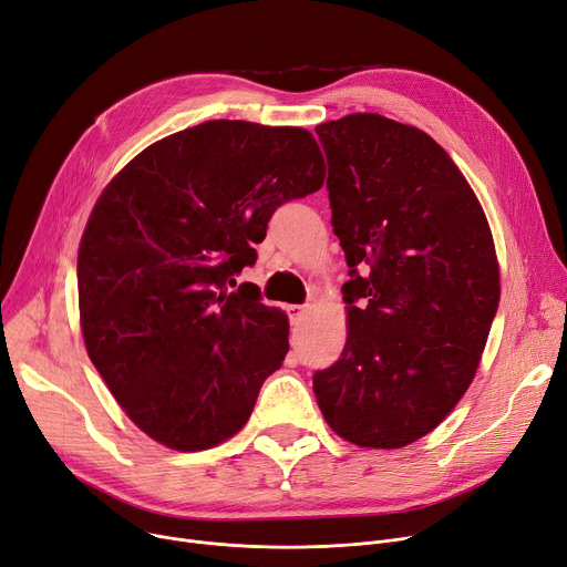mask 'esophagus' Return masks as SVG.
<instances>
[{"instance_id":"esophagus-1","label":"esophagus","mask_w":567,"mask_h":567,"mask_svg":"<svg viewBox=\"0 0 567 567\" xmlns=\"http://www.w3.org/2000/svg\"><path fill=\"white\" fill-rule=\"evenodd\" d=\"M285 310H287V315H289L291 323H299V321L306 317V312H308V308H306V306H287Z\"/></svg>"}]
</instances>
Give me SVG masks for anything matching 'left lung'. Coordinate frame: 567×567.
I'll return each instance as SVG.
<instances>
[{
    "label": "left lung",
    "mask_w": 567,
    "mask_h": 567,
    "mask_svg": "<svg viewBox=\"0 0 567 567\" xmlns=\"http://www.w3.org/2000/svg\"><path fill=\"white\" fill-rule=\"evenodd\" d=\"M315 131L351 280L347 344L312 389L344 441L402 449L453 411L478 370L501 299L492 231L427 133L370 112Z\"/></svg>",
    "instance_id": "1"
}]
</instances>
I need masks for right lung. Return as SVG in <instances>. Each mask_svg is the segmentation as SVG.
<instances>
[{"label": "right lung", "mask_w": 567, "mask_h": 567, "mask_svg": "<svg viewBox=\"0 0 567 567\" xmlns=\"http://www.w3.org/2000/svg\"><path fill=\"white\" fill-rule=\"evenodd\" d=\"M312 133L216 118L146 146L99 197L78 252L89 359L172 451L241 430L289 351V321L234 276L278 206L323 186Z\"/></svg>", "instance_id": "right-lung-1"}]
</instances>
